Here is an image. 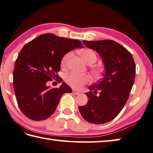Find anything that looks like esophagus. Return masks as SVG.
<instances>
[{"label":"esophagus","instance_id":"esophagus-1","mask_svg":"<svg viewBox=\"0 0 153 153\" xmlns=\"http://www.w3.org/2000/svg\"><path fill=\"white\" fill-rule=\"evenodd\" d=\"M72 94L77 95H79V92L76 91V90H74V89H73V90H72Z\"/></svg>","mask_w":153,"mask_h":153}]
</instances>
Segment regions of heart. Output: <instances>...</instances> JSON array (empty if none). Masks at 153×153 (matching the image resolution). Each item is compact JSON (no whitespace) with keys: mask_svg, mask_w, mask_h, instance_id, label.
Returning <instances> with one entry per match:
<instances>
[{"mask_svg":"<svg viewBox=\"0 0 153 153\" xmlns=\"http://www.w3.org/2000/svg\"><path fill=\"white\" fill-rule=\"evenodd\" d=\"M79 54L84 62L88 65H91L97 62V56L94 50L89 48L83 49L79 51ZM71 56V52H68L62 59V66L65 68L68 65L69 59ZM91 70L94 76L98 77L103 72V68L99 65H91ZM65 82L68 85L75 88L78 89L83 85L89 82V77L88 75H80L76 73H71L65 77Z\"/></svg>","mask_w":153,"mask_h":153,"instance_id":"obj_1","label":"heart"}]
</instances>
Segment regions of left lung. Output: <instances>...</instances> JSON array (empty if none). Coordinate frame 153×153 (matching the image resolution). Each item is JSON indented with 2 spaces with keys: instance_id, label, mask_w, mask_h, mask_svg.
<instances>
[{
  "instance_id": "left-lung-1",
  "label": "left lung",
  "mask_w": 153,
  "mask_h": 153,
  "mask_svg": "<svg viewBox=\"0 0 153 153\" xmlns=\"http://www.w3.org/2000/svg\"><path fill=\"white\" fill-rule=\"evenodd\" d=\"M83 43L100 54L105 74L89 86L90 91L85 94L88 103L79 106V111L85 121L103 124L115 119L127 101L135 77V64L132 54L113 40H83Z\"/></svg>"
}]
</instances>
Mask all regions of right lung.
<instances>
[{
	"instance_id": "1",
	"label": "right lung",
	"mask_w": 153,
	"mask_h": 153,
	"mask_svg": "<svg viewBox=\"0 0 153 153\" xmlns=\"http://www.w3.org/2000/svg\"><path fill=\"white\" fill-rule=\"evenodd\" d=\"M79 40L47 33L25 45L15 62L13 87L18 105L27 117L44 120L55 112L59 100L71 88L62 82L58 88H50L46 82L58 78L64 55L75 48H82ZM58 82H62L59 78Z\"/></svg>"
}]
</instances>
